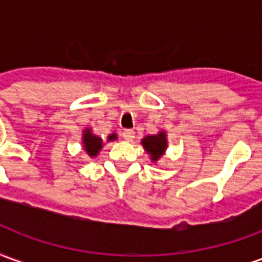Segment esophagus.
I'll list each match as a JSON object with an SVG mask.
<instances>
[{
    "instance_id": "obj_1",
    "label": "esophagus",
    "mask_w": 262,
    "mask_h": 262,
    "mask_svg": "<svg viewBox=\"0 0 262 262\" xmlns=\"http://www.w3.org/2000/svg\"><path fill=\"white\" fill-rule=\"evenodd\" d=\"M123 139H125L126 142H133V139H135V132L132 130V129H126L123 132Z\"/></svg>"
}]
</instances>
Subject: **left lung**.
<instances>
[{
	"instance_id": "obj_1",
	"label": "left lung",
	"mask_w": 262,
	"mask_h": 262,
	"mask_svg": "<svg viewBox=\"0 0 262 262\" xmlns=\"http://www.w3.org/2000/svg\"><path fill=\"white\" fill-rule=\"evenodd\" d=\"M142 144L144 150L150 154L151 161H159L163 154H164L165 148H167V133L164 130L159 132L157 135H151V136H146L142 140Z\"/></svg>"
}]
</instances>
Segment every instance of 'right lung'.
Segmentation results:
<instances>
[{"mask_svg":"<svg viewBox=\"0 0 262 262\" xmlns=\"http://www.w3.org/2000/svg\"><path fill=\"white\" fill-rule=\"evenodd\" d=\"M115 139H116V135L112 133V135H109L108 136V142L115 140ZM82 144H84V150L88 153L90 157H97L98 153H99V150L102 148L103 142L101 137L95 136V135L92 133L90 127H86L85 130H84V133H82Z\"/></svg>","mask_w":262,"mask_h":262,"instance_id":"add662e5","label":"right lung"}]
</instances>
